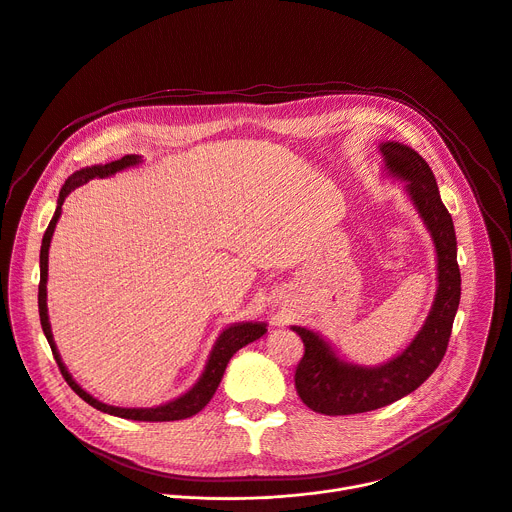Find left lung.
<instances>
[{
    "instance_id": "1",
    "label": "left lung",
    "mask_w": 512,
    "mask_h": 512,
    "mask_svg": "<svg viewBox=\"0 0 512 512\" xmlns=\"http://www.w3.org/2000/svg\"><path fill=\"white\" fill-rule=\"evenodd\" d=\"M386 169L406 181V192L421 214L437 251V294L431 312L410 345L394 359L367 367L341 359L318 333L292 327L304 343L296 367V392L320 414L341 416L388 406L421 386L441 363L461 296L457 241L451 214L441 202L435 175L427 161L402 143L380 145Z\"/></svg>"
}]
</instances>
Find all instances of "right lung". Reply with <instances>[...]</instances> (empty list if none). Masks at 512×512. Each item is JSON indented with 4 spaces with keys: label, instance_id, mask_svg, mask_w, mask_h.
Segmentation results:
<instances>
[{
    "label": "right lung",
    "instance_id": "add662e5",
    "mask_svg": "<svg viewBox=\"0 0 512 512\" xmlns=\"http://www.w3.org/2000/svg\"><path fill=\"white\" fill-rule=\"evenodd\" d=\"M141 163V157L138 155H124L122 159L118 161H112V163H106V165H91V167H85V169H79L75 171L61 188L59 192V200H57V210H55V216L53 220L49 222V228H46L44 237H42V247H40V284H38V314H40V324H42V331H44V337L46 341H49L51 345V351L55 355V361L61 369V374L65 378V382L71 386V390L83 398L89 406H94L102 412H108L112 416H120V418H130V421H149V423H163V421H181V418H190L194 414H198L208 402L210 398L214 396L222 376H224V369L230 361V357L235 355L241 347L257 341L259 337H263L267 333V324L265 322H237V324H230V327H226L220 337L216 339L214 347H212V353L208 357V363L202 371L200 380L194 384V388H190L185 394H181L179 398L167 402V404H161V406H155V408H120V406H110V404H104L100 402L98 398H94L91 394H87L75 380L73 376L67 371L59 351H57V345L53 341V333H51V322H49V308H46V280H49V247H51V239H53V232H55V226H57V220L61 218V208H63V202L65 198L75 190L79 188V185L87 183L89 179L94 177H110L126 167H134Z\"/></svg>",
    "mask_w": 512,
    "mask_h": 512
}]
</instances>
